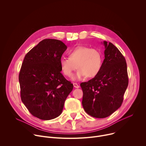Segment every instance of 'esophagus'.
<instances>
[{"label": "esophagus", "mask_w": 146, "mask_h": 146, "mask_svg": "<svg viewBox=\"0 0 146 146\" xmlns=\"http://www.w3.org/2000/svg\"><path fill=\"white\" fill-rule=\"evenodd\" d=\"M73 86L76 88H78L80 87V86L77 84V83H73Z\"/></svg>", "instance_id": "esophagus-1"}]
</instances>
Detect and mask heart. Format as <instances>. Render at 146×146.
<instances>
[{"mask_svg": "<svg viewBox=\"0 0 146 146\" xmlns=\"http://www.w3.org/2000/svg\"><path fill=\"white\" fill-rule=\"evenodd\" d=\"M68 57H62L59 60L60 69L65 76L71 77L74 71L78 69L73 80H78L86 76L92 78L100 72L103 58L98 49L87 46H77L68 52Z\"/></svg>", "mask_w": 146, "mask_h": 146, "instance_id": "heart-1", "label": "heart"}]
</instances>
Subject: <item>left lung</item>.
Masks as SVG:
<instances>
[{"label": "left lung", "mask_w": 146, "mask_h": 146, "mask_svg": "<svg viewBox=\"0 0 146 146\" xmlns=\"http://www.w3.org/2000/svg\"><path fill=\"white\" fill-rule=\"evenodd\" d=\"M103 44L105 59L100 72L80 84L83 108L91 116L99 118L110 115L120 108L128 86L125 59L111 43L104 41Z\"/></svg>", "instance_id": "1"}]
</instances>
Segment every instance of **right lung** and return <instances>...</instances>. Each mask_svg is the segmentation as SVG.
<instances>
[{
    "instance_id": "1",
    "label": "right lung",
    "mask_w": 146,
    "mask_h": 146,
    "mask_svg": "<svg viewBox=\"0 0 146 146\" xmlns=\"http://www.w3.org/2000/svg\"><path fill=\"white\" fill-rule=\"evenodd\" d=\"M67 49L62 41L44 39L25 55L19 74L21 98L35 117L50 120L62 113L73 85L60 73L59 60Z\"/></svg>"
}]
</instances>
